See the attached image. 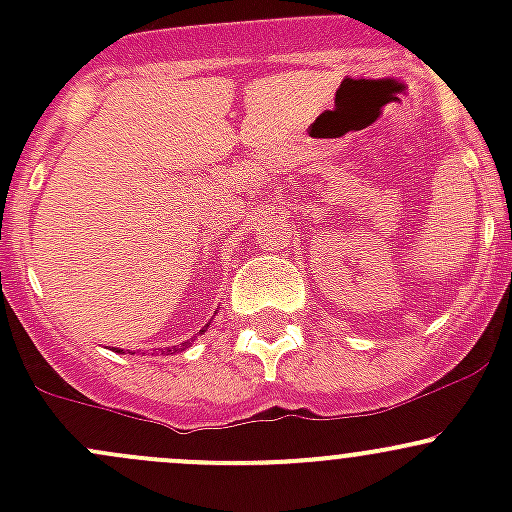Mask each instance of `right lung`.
<instances>
[{
    "label": "right lung",
    "mask_w": 512,
    "mask_h": 512,
    "mask_svg": "<svg viewBox=\"0 0 512 512\" xmlns=\"http://www.w3.org/2000/svg\"><path fill=\"white\" fill-rule=\"evenodd\" d=\"M205 329H208V327H205ZM205 329H203V332H205ZM188 347H190V342H185L180 349H188ZM116 352H123V349H116Z\"/></svg>",
    "instance_id": "add662e5"
}]
</instances>
